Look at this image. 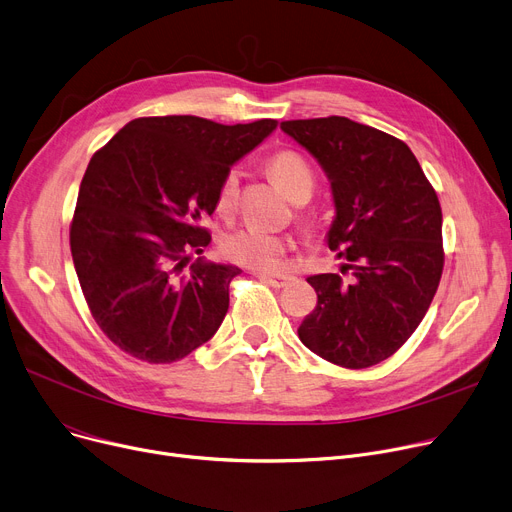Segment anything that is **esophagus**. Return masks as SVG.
I'll use <instances>...</instances> for the list:
<instances>
[{
    "mask_svg": "<svg viewBox=\"0 0 512 512\" xmlns=\"http://www.w3.org/2000/svg\"><path fill=\"white\" fill-rule=\"evenodd\" d=\"M258 277H260L264 283H268L270 287H275V289L287 287L289 283L295 281V277H291V275H266V273H260Z\"/></svg>",
    "mask_w": 512,
    "mask_h": 512,
    "instance_id": "esophagus-1",
    "label": "esophagus"
}]
</instances>
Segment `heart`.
<instances>
[{
  "label": "heart",
  "instance_id": "b5f03b06",
  "mask_svg": "<svg viewBox=\"0 0 512 512\" xmlns=\"http://www.w3.org/2000/svg\"><path fill=\"white\" fill-rule=\"evenodd\" d=\"M268 171L275 184L293 200L306 202L314 192V171L297 150L283 148L268 159ZM239 198V171L229 169L217 190V210L231 215ZM291 248V239L258 227H242L227 233L221 242L225 258L254 270H275Z\"/></svg>",
  "mask_w": 512,
  "mask_h": 512
}]
</instances>
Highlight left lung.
Listing matches in <instances>:
<instances>
[{
	"label": "left lung",
	"mask_w": 512,
	"mask_h": 512,
	"mask_svg": "<svg viewBox=\"0 0 512 512\" xmlns=\"http://www.w3.org/2000/svg\"><path fill=\"white\" fill-rule=\"evenodd\" d=\"M318 159L337 217L328 248L343 275H312L318 304L297 328L326 362L362 370L403 347L424 320L442 268V210L411 148L382 130L330 115L281 122Z\"/></svg>",
	"instance_id": "8db88e82"
}]
</instances>
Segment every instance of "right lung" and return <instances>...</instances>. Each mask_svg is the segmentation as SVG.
I'll return each instance as SVG.
<instances>
[{
    "mask_svg": "<svg viewBox=\"0 0 512 512\" xmlns=\"http://www.w3.org/2000/svg\"><path fill=\"white\" fill-rule=\"evenodd\" d=\"M277 128L196 115L138 117L90 159L70 223L86 306L105 337L148 364H173L213 337L229 308L231 264L196 260L229 167Z\"/></svg>",
    "mask_w": 512,
    "mask_h": 512,
    "instance_id": "1",
    "label": "right lung"
}]
</instances>
